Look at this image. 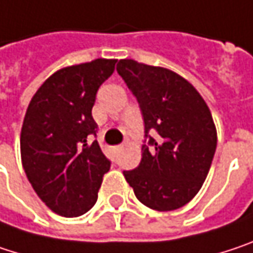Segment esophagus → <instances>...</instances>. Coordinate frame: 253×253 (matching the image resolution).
Returning a JSON list of instances; mask_svg holds the SVG:
<instances>
[{
    "label": "esophagus",
    "mask_w": 253,
    "mask_h": 253,
    "mask_svg": "<svg viewBox=\"0 0 253 253\" xmlns=\"http://www.w3.org/2000/svg\"><path fill=\"white\" fill-rule=\"evenodd\" d=\"M122 148H124V145H115L112 150H113V153L116 154V153H119V151H122Z\"/></svg>",
    "instance_id": "esophagus-1"
}]
</instances>
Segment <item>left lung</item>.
<instances>
[{
  "label": "left lung",
  "mask_w": 253,
  "mask_h": 253,
  "mask_svg": "<svg viewBox=\"0 0 253 253\" xmlns=\"http://www.w3.org/2000/svg\"><path fill=\"white\" fill-rule=\"evenodd\" d=\"M116 71L140 103L149 140L138 168L124 176L145 207L177 210L198 194L211 168L217 147L211 112L197 88L168 68L121 59Z\"/></svg>",
  "instance_id": "obj_1"
}]
</instances>
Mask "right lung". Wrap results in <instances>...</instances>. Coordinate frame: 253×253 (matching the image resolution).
I'll return each mask as SVG.
<instances>
[{"label":"right lung","mask_w":253,"mask_h":253,"mask_svg":"<svg viewBox=\"0 0 253 253\" xmlns=\"http://www.w3.org/2000/svg\"><path fill=\"white\" fill-rule=\"evenodd\" d=\"M116 59L58 70L38 88L24 115L21 163L38 197L53 212L79 217L97 201L111 162L99 142H90L97 125L91 116L99 87L109 79Z\"/></svg>","instance_id":"obj_1"}]
</instances>
